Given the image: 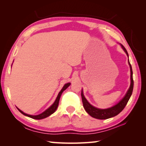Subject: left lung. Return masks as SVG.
I'll return each mask as SVG.
<instances>
[{"label": "left lung", "instance_id": "obj_1", "mask_svg": "<svg viewBox=\"0 0 146 146\" xmlns=\"http://www.w3.org/2000/svg\"><path fill=\"white\" fill-rule=\"evenodd\" d=\"M119 44L120 45L121 48L123 49V50L124 51V52L126 53V55L127 56L128 64H129V65L130 72H131L130 86L129 89H128L126 93H125V95H124V97H123L122 99H121L119 102L117 104L114 105L113 106H112V107L109 108L107 109H99L92 106L90 102H88L87 99L85 98L84 95L83 90H82V92H81V97H82L83 106L85 109L86 111L92 117L95 118H97V119H100V120L108 119V118L113 117H115V116L119 114V113L123 110V108H125V106H126L127 102L129 101V98L131 97V96L132 95L133 90V84H134V82H133V79L132 68L129 62V55H128L127 50L125 49L124 47H123L122 44Z\"/></svg>", "mask_w": 146, "mask_h": 146}]
</instances>
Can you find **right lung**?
<instances>
[{
	"label": "right lung",
	"instance_id": "add662e5",
	"mask_svg": "<svg viewBox=\"0 0 146 146\" xmlns=\"http://www.w3.org/2000/svg\"><path fill=\"white\" fill-rule=\"evenodd\" d=\"M70 84H71V83H70V82L66 84H64V86H63V88H62V90H60V92L58 93V95H57V97H56V100H55V102H54V103L50 106V107L48 108L46 110H45L44 112L40 113V114L37 115H28V114H26V113H24L23 111H21V110H19L18 108H17V109H18V110L22 113V114H23L24 115H25V116H27V117H28L33 118V119L40 120V119H43V118H45L46 117H49V116H50L51 115H52L53 113L55 111L56 109H57L58 106V103H59V100H60V96L62 95V93H63V91L64 90H66V89H67L69 87V86H70Z\"/></svg>",
	"mask_w": 146,
	"mask_h": 146
}]
</instances>
